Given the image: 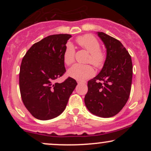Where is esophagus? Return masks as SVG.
<instances>
[{
  "mask_svg": "<svg viewBox=\"0 0 151 151\" xmlns=\"http://www.w3.org/2000/svg\"><path fill=\"white\" fill-rule=\"evenodd\" d=\"M78 84H83V83H85V81H77Z\"/></svg>",
  "mask_w": 151,
  "mask_h": 151,
  "instance_id": "1",
  "label": "esophagus"
}]
</instances>
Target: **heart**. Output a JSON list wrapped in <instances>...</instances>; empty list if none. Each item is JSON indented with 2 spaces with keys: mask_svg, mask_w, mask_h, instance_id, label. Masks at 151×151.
Returning a JSON list of instances; mask_svg holds the SVG:
<instances>
[{
  "mask_svg": "<svg viewBox=\"0 0 151 151\" xmlns=\"http://www.w3.org/2000/svg\"><path fill=\"white\" fill-rule=\"evenodd\" d=\"M76 41L79 46L89 53L86 62L91 63L96 68L100 69L104 67L106 60V54L101 49V45L96 37L91 34L79 36ZM75 49L71 43L66 45L63 53V60L67 65H72L74 62ZM94 74V70L90 65L76 64L68 70V75L78 81H84Z\"/></svg>",
  "mask_w": 151,
  "mask_h": 151,
  "instance_id": "heart-1",
  "label": "heart"
}]
</instances>
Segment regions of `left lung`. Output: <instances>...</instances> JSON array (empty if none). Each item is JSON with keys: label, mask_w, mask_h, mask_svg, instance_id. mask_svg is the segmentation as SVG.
Here are the masks:
<instances>
[{"label": "left lung", "mask_w": 151, "mask_h": 151, "mask_svg": "<svg viewBox=\"0 0 151 151\" xmlns=\"http://www.w3.org/2000/svg\"><path fill=\"white\" fill-rule=\"evenodd\" d=\"M106 47V60L100 73L88 81L84 102L98 116L109 118L124 108L131 93L133 65L131 55L119 40L99 32Z\"/></svg>", "instance_id": "8db88e82"}]
</instances>
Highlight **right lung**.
Listing matches in <instances>:
<instances>
[{
  "mask_svg": "<svg viewBox=\"0 0 151 151\" xmlns=\"http://www.w3.org/2000/svg\"><path fill=\"white\" fill-rule=\"evenodd\" d=\"M69 34L52 35L35 43L22 58L19 74L22 101L40 120H49L64 111L77 83L69 77L56 79L66 72L63 53Z\"/></svg>",
  "mask_w": 151,
  "mask_h": 151,
  "instance_id": "obj_1",
  "label": "right lung"
}]
</instances>
